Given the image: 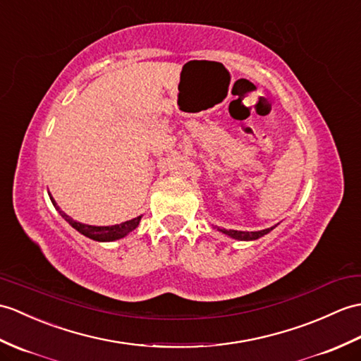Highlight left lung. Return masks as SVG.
<instances>
[{
	"mask_svg": "<svg viewBox=\"0 0 361 361\" xmlns=\"http://www.w3.org/2000/svg\"><path fill=\"white\" fill-rule=\"evenodd\" d=\"M275 228V226H274ZM274 228H269V229H264V231H258V232H243V231H226V229H220L223 233H226V235H229L232 238L235 240H257L259 237L266 235V233H269Z\"/></svg>",
	"mask_w": 361,
	"mask_h": 361,
	"instance_id": "left-lung-1",
	"label": "left lung"
}]
</instances>
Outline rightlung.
<instances>
[{
	"instance_id": "right-lung-1",
	"label": "right lung",
	"mask_w": 361,
	"mask_h": 361,
	"mask_svg": "<svg viewBox=\"0 0 361 361\" xmlns=\"http://www.w3.org/2000/svg\"><path fill=\"white\" fill-rule=\"evenodd\" d=\"M50 197V195H49ZM52 200L54 206L58 209V212L63 216V219L69 223L73 229H77L82 235H86L90 240H95V241H114V240H118L128 235L130 231H133L140 224L141 216H137V219L129 220V221H124L121 224H115V226H89V224H82L72 220L69 215H66L63 211H60V207L56 206L55 200L50 197Z\"/></svg>"
}]
</instances>
